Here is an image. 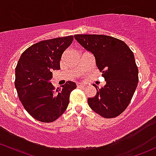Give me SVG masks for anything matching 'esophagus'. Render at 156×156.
I'll return each instance as SVG.
<instances>
[{"instance_id": "esophagus-1", "label": "esophagus", "mask_w": 156, "mask_h": 156, "mask_svg": "<svg viewBox=\"0 0 156 156\" xmlns=\"http://www.w3.org/2000/svg\"><path fill=\"white\" fill-rule=\"evenodd\" d=\"M77 86H78V87H80V88L85 87V85H84V84H77Z\"/></svg>"}]
</instances>
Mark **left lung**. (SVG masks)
<instances>
[{"mask_svg": "<svg viewBox=\"0 0 156 156\" xmlns=\"http://www.w3.org/2000/svg\"><path fill=\"white\" fill-rule=\"evenodd\" d=\"M75 40L95 57L96 65L106 84L87 99L93 111L106 119L122 114L138 84V69L128 46L115 37L103 34H75Z\"/></svg>", "mask_w": 156, "mask_h": 156, "instance_id": "left-lung-1", "label": "left lung"}]
</instances>
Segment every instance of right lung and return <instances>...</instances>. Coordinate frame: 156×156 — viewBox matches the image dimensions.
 <instances>
[{"label": "right lung", "instance_id": "1", "mask_svg": "<svg viewBox=\"0 0 156 156\" xmlns=\"http://www.w3.org/2000/svg\"><path fill=\"white\" fill-rule=\"evenodd\" d=\"M72 41V35L42 41L26 49L19 59L15 87L25 109L39 122L49 123L60 117L77 87L73 81H67L55 89L50 82L52 72L60 69L62 53Z\"/></svg>", "mask_w": 156, "mask_h": 156}]
</instances>
